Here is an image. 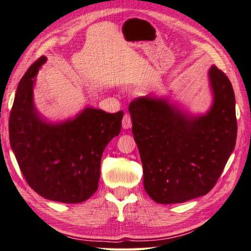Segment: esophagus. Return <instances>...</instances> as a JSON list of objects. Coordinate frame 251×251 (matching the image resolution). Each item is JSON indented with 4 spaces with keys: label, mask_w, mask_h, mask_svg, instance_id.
<instances>
[{
    "label": "esophagus",
    "mask_w": 251,
    "mask_h": 251,
    "mask_svg": "<svg viewBox=\"0 0 251 251\" xmlns=\"http://www.w3.org/2000/svg\"><path fill=\"white\" fill-rule=\"evenodd\" d=\"M122 124H123V128L124 129H128L132 127V118H130L129 114L124 115V117H123V121H122Z\"/></svg>",
    "instance_id": "obj_1"
}]
</instances>
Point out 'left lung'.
I'll list each match as a JSON object with an SVG mask.
<instances>
[{"instance_id": "1", "label": "left lung", "mask_w": 251, "mask_h": 251, "mask_svg": "<svg viewBox=\"0 0 251 251\" xmlns=\"http://www.w3.org/2000/svg\"><path fill=\"white\" fill-rule=\"evenodd\" d=\"M213 104L190 117L166 99L130 102L134 140L140 151L144 189L155 202L181 203L205 196L216 185L236 145V99L225 73L209 70Z\"/></svg>"}]
</instances>
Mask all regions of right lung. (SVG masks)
Segmentation results:
<instances>
[{
  "label": "right lung",
  "mask_w": 251,
  "mask_h": 251,
  "mask_svg": "<svg viewBox=\"0 0 251 251\" xmlns=\"http://www.w3.org/2000/svg\"><path fill=\"white\" fill-rule=\"evenodd\" d=\"M46 60L40 57L19 82L9 121L11 147L35 192L48 200L80 203L98 189L102 152L121 133L124 111L87 107L63 123L43 121L33 104V85Z\"/></svg>",
  "instance_id": "add662e5"
}]
</instances>
